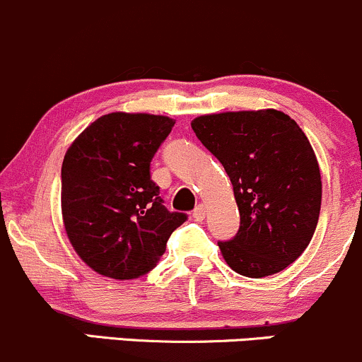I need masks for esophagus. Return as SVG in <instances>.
I'll return each instance as SVG.
<instances>
[{
	"label": "esophagus",
	"instance_id": "1",
	"mask_svg": "<svg viewBox=\"0 0 362 362\" xmlns=\"http://www.w3.org/2000/svg\"><path fill=\"white\" fill-rule=\"evenodd\" d=\"M192 216H194V220H196V221L204 220V218H206V208H204V206H202V204L197 206V208L194 209Z\"/></svg>",
	"mask_w": 362,
	"mask_h": 362
}]
</instances>
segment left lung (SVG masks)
Masks as SVG:
<instances>
[{
    "instance_id": "8db88e82",
    "label": "left lung",
    "mask_w": 362,
    "mask_h": 362,
    "mask_svg": "<svg viewBox=\"0 0 362 362\" xmlns=\"http://www.w3.org/2000/svg\"><path fill=\"white\" fill-rule=\"evenodd\" d=\"M192 130L223 165L240 228L218 242L239 275L263 278L292 264L315 233L321 208L316 154L296 120L273 108L194 118Z\"/></svg>"
}]
</instances>
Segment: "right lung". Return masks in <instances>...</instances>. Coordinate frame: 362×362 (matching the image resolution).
Here are the masks:
<instances>
[{
	"label": "right lung",
	"instance_id": "obj_1",
	"mask_svg": "<svg viewBox=\"0 0 362 362\" xmlns=\"http://www.w3.org/2000/svg\"><path fill=\"white\" fill-rule=\"evenodd\" d=\"M175 120L115 111L99 117L66 149L62 216L71 247L90 269L115 280L156 266L187 216L163 206L149 165Z\"/></svg>",
	"mask_w": 362,
	"mask_h": 362
}]
</instances>
